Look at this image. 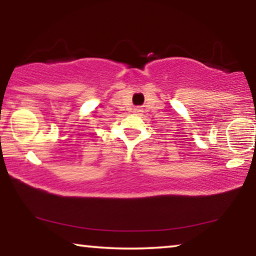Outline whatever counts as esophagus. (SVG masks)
<instances>
[{
    "mask_svg": "<svg viewBox=\"0 0 256 256\" xmlns=\"http://www.w3.org/2000/svg\"><path fill=\"white\" fill-rule=\"evenodd\" d=\"M136 111H139V110H136Z\"/></svg>",
    "mask_w": 256,
    "mask_h": 256,
    "instance_id": "esophagus-1",
    "label": "esophagus"
}]
</instances>
